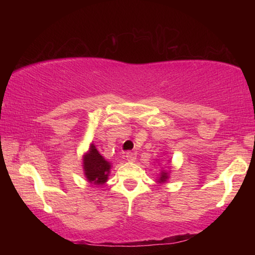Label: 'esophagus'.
Listing matches in <instances>:
<instances>
[{
	"instance_id": "esophagus-1",
	"label": "esophagus",
	"mask_w": 255,
	"mask_h": 255,
	"mask_svg": "<svg viewBox=\"0 0 255 255\" xmlns=\"http://www.w3.org/2000/svg\"><path fill=\"white\" fill-rule=\"evenodd\" d=\"M126 157H127V161H128V162H135V161H136V157H137V155H136V153L129 152V153H127Z\"/></svg>"
}]
</instances>
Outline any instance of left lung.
<instances>
[{
	"mask_svg": "<svg viewBox=\"0 0 255 255\" xmlns=\"http://www.w3.org/2000/svg\"><path fill=\"white\" fill-rule=\"evenodd\" d=\"M167 179H169V172H166V171L163 170L161 172V174H159V176H158L157 182L158 183H164V182H166Z\"/></svg>",
	"mask_w": 255,
	"mask_h": 255,
	"instance_id": "left-lung-1",
	"label": "left lung"
}]
</instances>
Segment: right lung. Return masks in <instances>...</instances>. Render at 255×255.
<instances>
[{
	"mask_svg": "<svg viewBox=\"0 0 255 255\" xmlns=\"http://www.w3.org/2000/svg\"><path fill=\"white\" fill-rule=\"evenodd\" d=\"M111 164L99 153L94 144L90 145L88 153L83 156L84 175L90 183L102 185L108 181Z\"/></svg>",
	"mask_w": 255,
	"mask_h": 255,
	"instance_id": "1",
	"label": "right lung"
}]
</instances>
